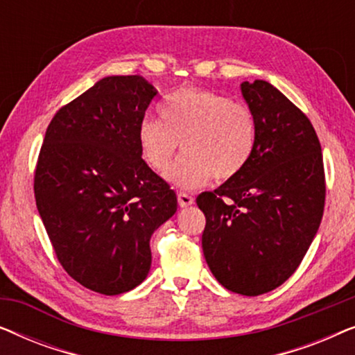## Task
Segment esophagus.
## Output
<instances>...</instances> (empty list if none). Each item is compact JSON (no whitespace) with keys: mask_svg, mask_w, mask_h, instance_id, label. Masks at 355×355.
Listing matches in <instances>:
<instances>
[{"mask_svg":"<svg viewBox=\"0 0 355 355\" xmlns=\"http://www.w3.org/2000/svg\"><path fill=\"white\" fill-rule=\"evenodd\" d=\"M178 202H179V207L187 208V207H191L192 203H193V197L189 196V193L179 192V193H178Z\"/></svg>","mask_w":355,"mask_h":355,"instance_id":"34e87169","label":"esophagus"}]
</instances>
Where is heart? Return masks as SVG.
Instances as JSON below:
<instances>
[{"label":"heart","instance_id":"heart-1","mask_svg":"<svg viewBox=\"0 0 355 355\" xmlns=\"http://www.w3.org/2000/svg\"><path fill=\"white\" fill-rule=\"evenodd\" d=\"M255 144L257 123L247 106L193 87L169 95L162 119H144L139 128L140 152L155 171H166L179 144L187 150L166 173L181 189L200 187L211 176L236 178L250 162Z\"/></svg>","mask_w":355,"mask_h":355}]
</instances>
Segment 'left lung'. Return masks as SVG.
<instances>
[{
    "mask_svg": "<svg viewBox=\"0 0 355 355\" xmlns=\"http://www.w3.org/2000/svg\"><path fill=\"white\" fill-rule=\"evenodd\" d=\"M257 123L250 162L197 205L203 255L218 283L242 295L270 293L297 270L324 208L320 140L297 106L265 80L242 82Z\"/></svg>",
    "mask_w": 355,
    "mask_h": 355,
    "instance_id": "obj_1",
    "label": "left lung"
}]
</instances>
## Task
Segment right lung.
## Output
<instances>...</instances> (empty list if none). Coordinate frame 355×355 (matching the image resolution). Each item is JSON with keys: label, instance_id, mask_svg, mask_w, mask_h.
<instances>
[{"label": "right lung", "instance_id": "obj_1", "mask_svg": "<svg viewBox=\"0 0 355 355\" xmlns=\"http://www.w3.org/2000/svg\"><path fill=\"white\" fill-rule=\"evenodd\" d=\"M157 94L140 76L103 77L58 111L38 155L33 191L58 260L105 295L147 278L150 237L178 210L176 193L139 145Z\"/></svg>", "mask_w": 355, "mask_h": 355}]
</instances>
